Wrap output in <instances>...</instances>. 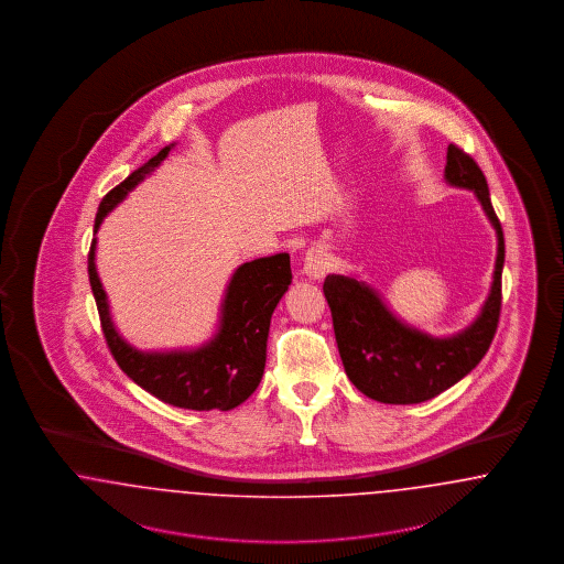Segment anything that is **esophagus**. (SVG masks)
Listing matches in <instances>:
<instances>
[{
  "instance_id": "obj_1",
  "label": "esophagus",
  "mask_w": 564,
  "mask_h": 564,
  "mask_svg": "<svg viewBox=\"0 0 564 564\" xmlns=\"http://www.w3.org/2000/svg\"><path fill=\"white\" fill-rule=\"evenodd\" d=\"M327 270H329L327 253L323 249H315V247L308 249L304 256V274L308 279H322Z\"/></svg>"
}]
</instances>
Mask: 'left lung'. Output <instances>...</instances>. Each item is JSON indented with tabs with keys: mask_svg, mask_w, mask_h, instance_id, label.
I'll return each mask as SVG.
<instances>
[{
	"mask_svg": "<svg viewBox=\"0 0 564 564\" xmlns=\"http://www.w3.org/2000/svg\"><path fill=\"white\" fill-rule=\"evenodd\" d=\"M444 177L451 186L471 189L478 196L497 232L492 285L476 322L458 334L435 338L398 319L378 292L355 276L327 274L323 283L345 372L376 402L421 403L440 395L482 361L497 332L506 262L501 221L492 209L482 169L453 143Z\"/></svg>",
	"mask_w": 564,
	"mask_h": 564,
	"instance_id": "8db88e82",
	"label": "left lung"
}]
</instances>
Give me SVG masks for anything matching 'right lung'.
Returning a JSON list of instances; mask_svg holds the SVG:
<instances>
[{
    "label": "right lung",
    "mask_w": 564,
    "mask_h": 564,
    "mask_svg": "<svg viewBox=\"0 0 564 564\" xmlns=\"http://www.w3.org/2000/svg\"><path fill=\"white\" fill-rule=\"evenodd\" d=\"M173 143L133 171L104 196L95 217V235L106 215L161 164ZM97 239L90 242L88 279L109 350L120 370L161 402L186 410H232L260 384L267 366L270 317L292 283L290 253L245 262L235 270L221 302L219 327L198 349L139 350L116 329L108 294L95 267Z\"/></svg>",
    "instance_id": "obj_1"
}]
</instances>
